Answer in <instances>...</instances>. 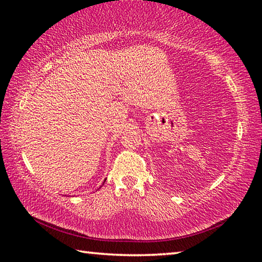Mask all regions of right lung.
<instances>
[{
  "instance_id": "add662e5",
  "label": "right lung",
  "mask_w": 262,
  "mask_h": 262,
  "mask_svg": "<svg viewBox=\"0 0 262 262\" xmlns=\"http://www.w3.org/2000/svg\"><path fill=\"white\" fill-rule=\"evenodd\" d=\"M105 181H106V179H105V180H104V183H105ZM104 183H103V184H104Z\"/></svg>"
}]
</instances>
